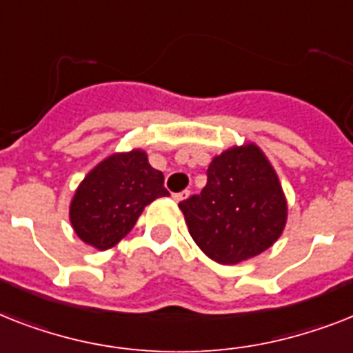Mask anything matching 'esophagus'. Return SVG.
Wrapping results in <instances>:
<instances>
[{
	"instance_id": "esophagus-1",
	"label": "esophagus",
	"mask_w": 353,
	"mask_h": 353,
	"mask_svg": "<svg viewBox=\"0 0 353 353\" xmlns=\"http://www.w3.org/2000/svg\"><path fill=\"white\" fill-rule=\"evenodd\" d=\"M188 196H190V192L183 190V192H177V194H174L172 197H174V201H176V203H181V201H185Z\"/></svg>"
}]
</instances>
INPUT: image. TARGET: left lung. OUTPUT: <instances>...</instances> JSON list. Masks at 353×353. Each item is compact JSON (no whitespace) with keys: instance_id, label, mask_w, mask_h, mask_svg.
<instances>
[{"instance_id":"obj_1","label":"left lung","mask_w":353,"mask_h":353,"mask_svg":"<svg viewBox=\"0 0 353 353\" xmlns=\"http://www.w3.org/2000/svg\"><path fill=\"white\" fill-rule=\"evenodd\" d=\"M201 194L179 203L192 239L219 265H237L277 241L288 203L276 168L256 143L212 157Z\"/></svg>"}]
</instances>
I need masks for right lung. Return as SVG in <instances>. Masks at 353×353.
I'll use <instances>...</instances> for the list:
<instances>
[{
  "label": "right lung",
  "instance_id": "right-lung-1",
  "mask_svg": "<svg viewBox=\"0 0 353 353\" xmlns=\"http://www.w3.org/2000/svg\"><path fill=\"white\" fill-rule=\"evenodd\" d=\"M163 172L141 148L114 152L99 161L74 192L68 217L76 236L96 250L116 246L134 228L145 206L168 196Z\"/></svg>",
  "mask_w": 353,
  "mask_h": 353
}]
</instances>
